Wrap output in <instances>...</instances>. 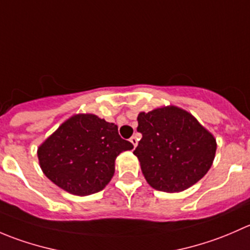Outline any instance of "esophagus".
Listing matches in <instances>:
<instances>
[{"label": "esophagus", "mask_w": 250, "mask_h": 250, "mask_svg": "<svg viewBox=\"0 0 250 250\" xmlns=\"http://www.w3.org/2000/svg\"><path fill=\"white\" fill-rule=\"evenodd\" d=\"M130 143L133 144V146H137L138 145V138H137V135H133L132 138H130Z\"/></svg>", "instance_id": "obj_1"}]
</instances>
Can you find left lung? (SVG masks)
Masks as SVG:
<instances>
[{"mask_svg": "<svg viewBox=\"0 0 250 250\" xmlns=\"http://www.w3.org/2000/svg\"><path fill=\"white\" fill-rule=\"evenodd\" d=\"M137 130L143 138L133 153L146 181L156 190H186L211 167L215 139L186 111L167 106L140 112Z\"/></svg>", "mask_w": 250, "mask_h": 250, "instance_id": "8db88e82", "label": "left lung"}]
</instances>
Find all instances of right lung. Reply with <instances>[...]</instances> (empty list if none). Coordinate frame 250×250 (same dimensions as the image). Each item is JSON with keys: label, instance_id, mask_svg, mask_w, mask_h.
<instances>
[{"label": "right lung", "instance_id": "right-lung-1", "mask_svg": "<svg viewBox=\"0 0 250 250\" xmlns=\"http://www.w3.org/2000/svg\"><path fill=\"white\" fill-rule=\"evenodd\" d=\"M117 125L95 115H76L39 147L40 166L49 180L77 196L99 192L115 173V160L132 150Z\"/></svg>", "mask_w": 250, "mask_h": 250}]
</instances>
